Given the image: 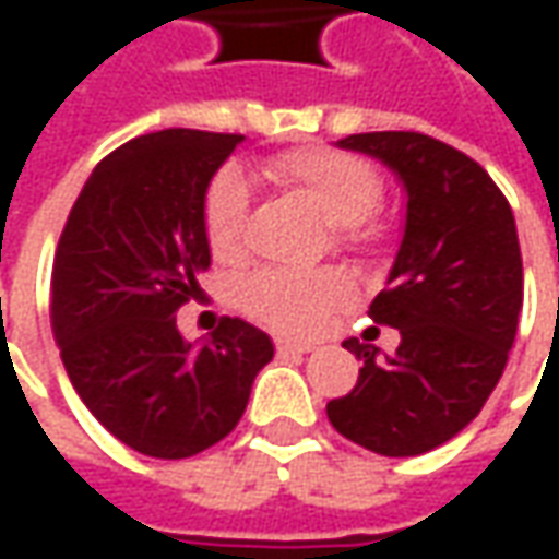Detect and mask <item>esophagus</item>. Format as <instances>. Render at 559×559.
I'll return each instance as SVG.
<instances>
[{
  "instance_id": "obj_1",
  "label": "esophagus",
  "mask_w": 559,
  "mask_h": 559,
  "mask_svg": "<svg viewBox=\"0 0 559 559\" xmlns=\"http://www.w3.org/2000/svg\"><path fill=\"white\" fill-rule=\"evenodd\" d=\"M313 352L311 342H292V338H276V355L292 357V355H308Z\"/></svg>"
}]
</instances>
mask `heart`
<instances>
[{"label":"heart","instance_id":"b5f03b06","mask_svg":"<svg viewBox=\"0 0 559 559\" xmlns=\"http://www.w3.org/2000/svg\"><path fill=\"white\" fill-rule=\"evenodd\" d=\"M261 177L273 189L308 202L333 226V242L352 251H370L385 229L373 217L382 199V177L373 164L326 145H305L261 164ZM248 186L236 170H221L202 202L204 242L214 261L239 264L248 254ZM352 283L338 270H258L236 289L239 308L289 335L320 333L352 301Z\"/></svg>","mask_w":559,"mask_h":559}]
</instances>
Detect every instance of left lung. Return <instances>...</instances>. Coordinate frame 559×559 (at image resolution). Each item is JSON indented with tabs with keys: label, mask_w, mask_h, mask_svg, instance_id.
<instances>
[{
	"label": "left lung",
	"mask_w": 559,
	"mask_h": 559,
	"mask_svg": "<svg viewBox=\"0 0 559 559\" xmlns=\"http://www.w3.org/2000/svg\"><path fill=\"white\" fill-rule=\"evenodd\" d=\"M392 167L407 192L404 236L370 317L401 333L395 355L357 338V385L326 417L382 457H417L483 411L523 308V258L504 192L469 155L411 130L335 142Z\"/></svg>",
	"instance_id": "1"
}]
</instances>
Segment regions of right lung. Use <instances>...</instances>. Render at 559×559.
Wrapping results in <instances>:
<instances>
[{
	"label": "right lung",
	"mask_w": 559,
	"mask_h": 559,
	"mask_svg": "<svg viewBox=\"0 0 559 559\" xmlns=\"http://www.w3.org/2000/svg\"><path fill=\"white\" fill-rule=\"evenodd\" d=\"M246 136L162 130L96 164L52 264V333L90 414L145 457L183 461L226 439L273 360L267 333L224 317L186 342L177 311L211 267L204 189Z\"/></svg>",
	"instance_id": "obj_1"
}]
</instances>
